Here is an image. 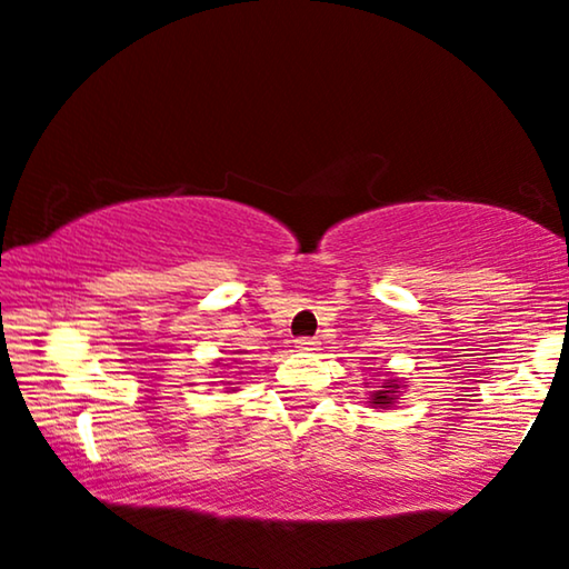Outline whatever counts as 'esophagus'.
<instances>
[{
  "mask_svg": "<svg viewBox=\"0 0 569 569\" xmlns=\"http://www.w3.org/2000/svg\"><path fill=\"white\" fill-rule=\"evenodd\" d=\"M295 348L306 350V352H313V350H319V342H316L313 337H298V339H295Z\"/></svg>",
  "mask_w": 569,
  "mask_h": 569,
  "instance_id": "esophagus-1",
  "label": "esophagus"
}]
</instances>
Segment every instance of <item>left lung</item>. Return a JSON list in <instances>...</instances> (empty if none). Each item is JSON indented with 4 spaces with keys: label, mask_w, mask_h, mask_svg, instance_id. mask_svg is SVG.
<instances>
[{
    "label": "left lung",
    "mask_w": 569,
    "mask_h": 569,
    "mask_svg": "<svg viewBox=\"0 0 569 569\" xmlns=\"http://www.w3.org/2000/svg\"><path fill=\"white\" fill-rule=\"evenodd\" d=\"M400 389H402V381L395 379V376H389V379L381 381V389L371 392L368 402H371V408L389 410L397 400H400Z\"/></svg>",
    "instance_id": "left-lung-1"
}]
</instances>
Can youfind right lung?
<instances>
[{
    "mask_svg": "<svg viewBox=\"0 0 569 569\" xmlns=\"http://www.w3.org/2000/svg\"><path fill=\"white\" fill-rule=\"evenodd\" d=\"M227 383H230V381H227Z\"/></svg>",
    "mask_w": 569,
    "mask_h": 569,
    "instance_id": "obj_1",
    "label": "right lung"
}]
</instances>
